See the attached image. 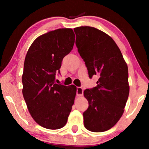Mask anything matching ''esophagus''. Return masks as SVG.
I'll list each match as a JSON object with an SVG mask.
<instances>
[{
    "label": "esophagus",
    "instance_id": "obj_1",
    "mask_svg": "<svg viewBox=\"0 0 149 149\" xmlns=\"http://www.w3.org/2000/svg\"><path fill=\"white\" fill-rule=\"evenodd\" d=\"M76 94L78 97H81L84 94V90H83V88L81 87H77V91H76Z\"/></svg>",
    "mask_w": 149,
    "mask_h": 149
}]
</instances>
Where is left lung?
<instances>
[{
    "label": "left lung",
    "mask_w": 149,
    "mask_h": 149,
    "mask_svg": "<svg viewBox=\"0 0 149 149\" xmlns=\"http://www.w3.org/2000/svg\"><path fill=\"white\" fill-rule=\"evenodd\" d=\"M75 45L90 78L99 77L97 85L84 91L89 107L83 114L85 128L103 132L122 117L130 93L128 68L120 50L110 36L89 26L74 28Z\"/></svg>",
    "instance_id": "obj_1"
}]
</instances>
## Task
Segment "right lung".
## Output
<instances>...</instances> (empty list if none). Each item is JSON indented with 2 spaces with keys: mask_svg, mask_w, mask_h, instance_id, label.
<instances>
[{
  "mask_svg": "<svg viewBox=\"0 0 149 149\" xmlns=\"http://www.w3.org/2000/svg\"><path fill=\"white\" fill-rule=\"evenodd\" d=\"M72 29L42 35L29 47L22 75L23 96L30 114L42 127L58 130L66 124L76 95V87L55 84L62 60L73 49Z\"/></svg>",
  "mask_w": 149,
  "mask_h": 149,
  "instance_id": "1",
  "label": "right lung"
}]
</instances>
